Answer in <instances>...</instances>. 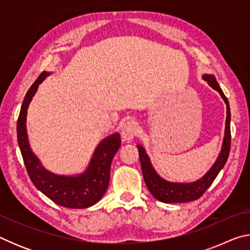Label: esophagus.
Instances as JSON below:
<instances>
[{
	"instance_id": "1",
	"label": "esophagus",
	"mask_w": 250,
	"mask_h": 250,
	"mask_svg": "<svg viewBox=\"0 0 250 250\" xmlns=\"http://www.w3.org/2000/svg\"><path fill=\"white\" fill-rule=\"evenodd\" d=\"M138 124L134 120H129L122 125L121 137L124 141H131L138 133Z\"/></svg>"
}]
</instances>
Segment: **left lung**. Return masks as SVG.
I'll return each instance as SVG.
<instances>
[{
	"label": "left lung",
	"mask_w": 250,
	"mask_h": 250,
	"mask_svg": "<svg viewBox=\"0 0 250 250\" xmlns=\"http://www.w3.org/2000/svg\"><path fill=\"white\" fill-rule=\"evenodd\" d=\"M203 79L208 83L209 86L213 89L217 90L219 95L225 101L227 116H226V124H225V135H224L223 146L221 153H219L217 160L215 161L208 171H207L204 176L198 179L191 183H174V182H168L161 177L152 167L149 155L146 154L145 147L138 145L139 156H140V162L142 167L143 179L146 184V188L150 193L153 195L156 200L163 203H186L198 200L203 194L205 193L207 188H209L213 183L214 180L216 179L218 173L221 172L224 166L226 164V161L229 155L230 150V109L228 100L224 95L222 88L219 87L218 83L214 75H203Z\"/></svg>",
	"instance_id": "1"
}]
</instances>
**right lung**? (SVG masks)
Listing matches in <instances>:
<instances>
[{
	"mask_svg": "<svg viewBox=\"0 0 250 250\" xmlns=\"http://www.w3.org/2000/svg\"><path fill=\"white\" fill-rule=\"evenodd\" d=\"M43 71L26 92L18 119V142L28 176L37 189L56 204L68 208H87L98 203L107 191L110 167L116 152L121 146L120 134L116 132L104 138L92 154L86 171L78 175H58L42 166L29 146L26 132L27 109L40 83L49 76Z\"/></svg>",
	"mask_w": 250,
	"mask_h": 250,
	"instance_id": "add662e5",
	"label": "right lung"
}]
</instances>
